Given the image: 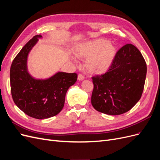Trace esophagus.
<instances>
[{
    "label": "esophagus",
    "mask_w": 160,
    "mask_h": 160,
    "mask_svg": "<svg viewBox=\"0 0 160 160\" xmlns=\"http://www.w3.org/2000/svg\"><path fill=\"white\" fill-rule=\"evenodd\" d=\"M84 79H85V77H84V76L83 75H81V74H79L78 75V77H77V79H78L79 81H83V80H84Z\"/></svg>",
    "instance_id": "1"
}]
</instances>
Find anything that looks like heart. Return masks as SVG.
I'll return each instance as SVG.
<instances>
[{"instance_id": "obj_1", "label": "heart", "mask_w": 160, "mask_h": 160, "mask_svg": "<svg viewBox=\"0 0 160 160\" xmlns=\"http://www.w3.org/2000/svg\"><path fill=\"white\" fill-rule=\"evenodd\" d=\"M117 50L107 39H96L82 43L77 47L75 55L87 59L85 67L90 73L101 74L107 71L114 60Z\"/></svg>"}]
</instances>
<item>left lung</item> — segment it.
<instances>
[{
	"label": "left lung",
	"instance_id": "1",
	"mask_svg": "<svg viewBox=\"0 0 160 160\" xmlns=\"http://www.w3.org/2000/svg\"><path fill=\"white\" fill-rule=\"evenodd\" d=\"M146 73V62L138 48L124 45L116 53L108 72L92 77L93 107L110 115L129 111L141 98Z\"/></svg>",
	"mask_w": 160,
	"mask_h": 160
}]
</instances>
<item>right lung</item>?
Wrapping results in <instances>:
<instances>
[{"mask_svg":"<svg viewBox=\"0 0 160 160\" xmlns=\"http://www.w3.org/2000/svg\"><path fill=\"white\" fill-rule=\"evenodd\" d=\"M42 36H34L14 58L10 70L11 90L14 103L31 118L43 119L59 113L66 93L77 79L75 72H58L46 79L32 77L27 69L28 55Z\"/></svg>","mask_w":160,"mask_h":160,"instance_id":"add662e5","label":"right lung"}]
</instances>
